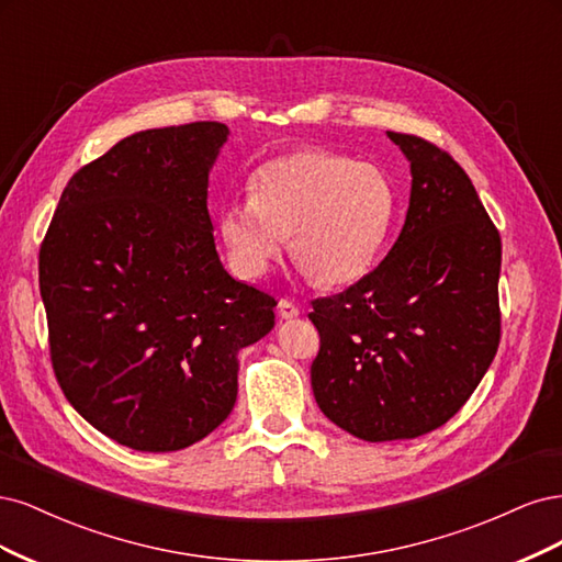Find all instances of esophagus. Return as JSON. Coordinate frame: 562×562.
Masks as SVG:
<instances>
[{
    "instance_id": "1",
    "label": "esophagus",
    "mask_w": 562,
    "mask_h": 562,
    "mask_svg": "<svg viewBox=\"0 0 562 562\" xmlns=\"http://www.w3.org/2000/svg\"><path fill=\"white\" fill-rule=\"evenodd\" d=\"M278 313H280L282 319H296V317H299V305H296L294 301L282 299V301L278 303Z\"/></svg>"
}]
</instances>
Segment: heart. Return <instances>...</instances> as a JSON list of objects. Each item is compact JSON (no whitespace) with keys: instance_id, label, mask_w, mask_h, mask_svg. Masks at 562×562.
<instances>
[{"instance_id":"1","label":"heart","mask_w":562,"mask_h":562,"mask_svg":"<svg viewBox=\"0 0 562 562\" xmlns=\"http://www.w3.org/2000/svg\"><path fill=\"white\" fill-rule=\"evenodd\" d=\"M396 189L383 168L303 149L266 160L249 179V198L220 207L216 228L243 278L263 276L284 238L303 273L319 286L364 278L383 249Z\"/></svg>"}]
</instances>
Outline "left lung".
I'll return each instance as SVG.
<instances>
[{
  "instance_id": "left-lung-1",
  "label": "left lung",
  "mask_w": 562,
  "mask_h": 562,
  "mask_svg": "<svg viewBox=\"0 0 562 562\" xmlns=\"http://www.w3.org/2000/svg\"><path fill=\"white\" fill-rule=\"evenodd\" d=\"M387 137L413 177L400 238L373 273L307 315L319 331L315 402L371 443L448 423L499 346L502 240L472 179L423 137Z\"/></svg>"
}]
</instances>
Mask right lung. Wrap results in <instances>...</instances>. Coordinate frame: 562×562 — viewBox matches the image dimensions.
Segmentation results:
<instances>
[{
	"label": "right lung",
	"mask_w": 562,
	"mask_h": 562,
	"mask_svg": "<svg viewBox=\"0 0 562 562\" xmlns=\"http://www.w3.org/2000/svg\"><path fill=\"white\" fill-rule=\"evenodd\" d=\"M228 128L139 131L65 187L40 251L50 361L104 437L172 452L220 427L238 352L276 327V299L226 273L207 179Z\"/></svg>",
	"instance_id": "add662e5"
}]
</instances>
